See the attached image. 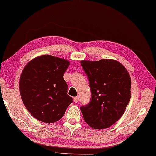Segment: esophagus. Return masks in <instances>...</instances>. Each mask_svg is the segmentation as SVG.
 I'll return each mask as SVG.
<instances>
[{
    "label": "esophagus",
    "instance_id": "34e87169",
    "mask_svg": "<svg viewBox=\"0 0 156 156\" xmlns=\"http://www.w3.org/2000/svg\"><path fill=\"white\" fill-rule=\"evenodd\" d=\"M74 102H75V103H77L79 102V97L78 96L74 98Z\"/></svg>",
    "mask_w": 156,
    "mask_h": 156
}]
</instances>
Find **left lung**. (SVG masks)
<instances>
[{"label":"left lung","instance_id":"left-lung-1","mask_svg":"<svg viewBox=\"0 0 156 156\" xmlns=\"http://www.w3.org/2000/svg\"><path fill=\"white\" fill-rule=\"evenodd\" d=\"M91 92L88 104L80 107L84 121L94 129L107 128L121 118L130 102L131 80L118 61H82Z\"/></svg>","mask_w":156,"mask_h":156}]
</instances>
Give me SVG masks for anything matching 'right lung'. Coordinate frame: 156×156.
I'll return each instance as SVG.
<instances>
[{
    "instance_id": "add662e5",
    "label": "right lung",
    "mask_w": 156,
    "mask_h": 156,
    "mask_svg": "<svg viewBox=\"0 0 156 156\" xmlns=\"http://www.w3.org/2000/svg\"><path fill=\"white\" fill-rule=\"evenodd\" d=\"M70 62L42 55L25 66L20 81L21 99L33 116L44 123L61 119L73 101L63 75Z\"/></svg>"
}]
</instances>
